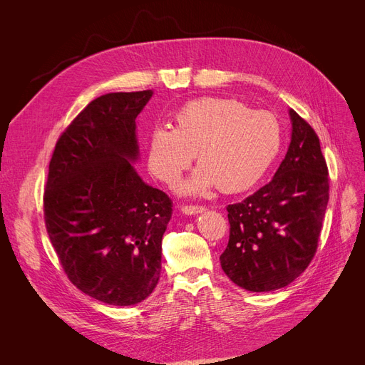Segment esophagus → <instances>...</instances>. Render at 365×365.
<instances>
[{"label": "esophagus", "instance_id": "obj_1", "mask_svg": "<svg viewBox=\"0 0 365 365\" xmlns=\"http://www.w3.org/2000/svg\"><path fill=\"white\" fill-rule=\"evenodd\" d=\"M205 211V206L200 205H186L182 206V212L185 215H196V214H202Z\"/></svg>", "mask_w": 365, "mask_h": 365}]
</instances>
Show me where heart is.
I'll return each instance as SVG.
<instances>
[{"label":"heart","mask_w":365,"mask_h":365,"mask_svg":"<svg viewBox=\"0 0 365 365\" xmlns=\"http://www.w3.org/2000/svg\"><path fill=\"white\" fill-rule=\"evenodd\" d=\"M282 148V125L269 111H252L235 99L200 98L175 115V130L155 128L148 138L150 172L175 183L192 165L199 169L180 185L186 195L218 186L224 193L251 189L264 178Z\"/></svg>","instance_id":"b5f03b06"}]
</instances>
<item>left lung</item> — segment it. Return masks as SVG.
Instances as JSON below:
<instances>
[{"instance_id": "8db88e82", "label": "left lung", "mask_w": 365, "mask_h": 365, "mask_svg": "<svg viewBox=\"0 0 365 365\" xmlns=\"http://www.w3.org/2000/svg\"><path fill=\"white\" fill-rule=\"evenodd\" d=\"M292 140L274 178L228 205L230 240L221 267L237 286L272 292L297 279L314 258L329 199L319 137L290 110Z\"/></svg>"}]
</instances>
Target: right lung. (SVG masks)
I'll return each instance as SVG.
<instances>
[{"mask_svg": "<svg viewBox=\"0 0 365 365\" xmlns=\"http://www.w3.org/2000/svg\"><path fill=\"white\" fill-rule=\"evenodd\" d=\"M151 89L114 92L88 103L59 137L43 196L48 238L69 280L114 306L144 300L162 272L172 200L148 186L138 160L135 118Z\"/></svg>", "mask_w": 365, "mask_h": 365, "instance_id": "obj_1", "label": "right lung"}]
</instances>
